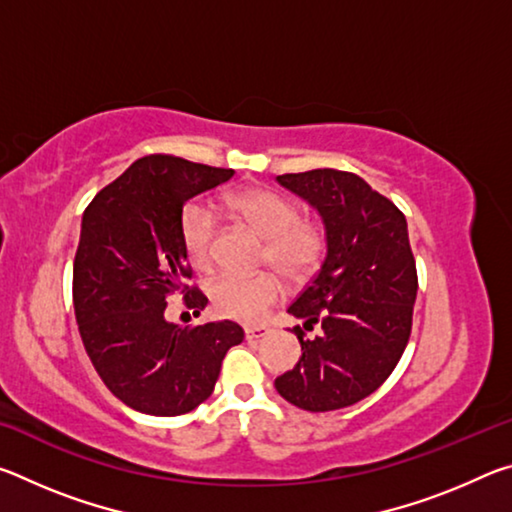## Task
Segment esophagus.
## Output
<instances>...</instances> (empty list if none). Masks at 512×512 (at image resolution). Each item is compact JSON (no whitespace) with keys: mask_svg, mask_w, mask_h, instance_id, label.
Segmentation results:
<instances>
[{"mask_svg":"<svg viewBox=\"0 0 512 512\" xmlns=\"http://www.w3.org/2000/svg\"><path fill=\"white\" fill-rule=\"evenodd\" d=\"M244 332H246V339H262V336L271 332V327L268 325H244Z\"/></svg>","mask_w":512,"mask_h":512,"instance_id":"34e87169","label":"esophagus"}]
</instances>
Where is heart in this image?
Instances as JSON below:
<instances>
[{
    "instance_id": "heart-1",
    "label": "heart",
    "mask_w": 512,
    "mask_h": 512,
    "mask_svg": "<svg viewBox=\"0 0 512 512\" xmlns=\"http://www.w3.org/2000/svg\"><path fill=\"white\" fill-rule=\"evenodd\" d=\"M230 214L266 239L264 262L287 280H302L314 271L325 253V232L318 223L302 219V210L280 192L266 187L241 189L225 198ZM219 221L203 203H192L180 216V239L198 271H210L216 259ZM282 296V284L271 273H225L212 284L214 309L225 318L257 320Z\"/></svg>"
}]
</instances>
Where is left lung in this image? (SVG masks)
<instances>
[{"label": "left lung", "instance_id": "obj_1", "mask_svg": "<svg viewBox=\"0 0 512 512\" xmlns=\"http://www.w3.org/2000/svg\"><path fill=\"white\" fill-rule=\"evenodd\" d=\"M277 183L316 207L327 255L287 309L306 328L318 324L319 336L293 327L302 357L275 388L311 413L345 409L384 384L409 343L418 273L406 219L350 171L284 173Z\"/></svg>", "mask_w": 512, "mask_h": 512}]
</instances>
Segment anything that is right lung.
Masks as SVG:
<instances>
[{
    "instance_id": "obj_1",
    "label": "right lung",
    "mask_w": 512,
    "mask_h": 512,
    "mask_svg": "<svg viewBox=\"0 0 512 512\" xmlns=\"http://www.w3.org/2000/svg\"><path fill=\"white\" fill-rule=\"evenodd\" d=\"M232 176V169L146 155L83 212L72 287L76 323L103 384L135 411H194L212 395L225 352L244 341L232 320L180 327L164 318L176 291L194 314L207 305L201 291L185 287L192 268L180 216L189 198Z\"/></svg>"
}]
</instances>
